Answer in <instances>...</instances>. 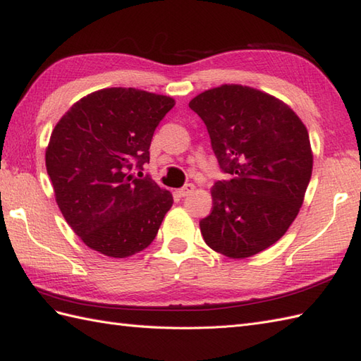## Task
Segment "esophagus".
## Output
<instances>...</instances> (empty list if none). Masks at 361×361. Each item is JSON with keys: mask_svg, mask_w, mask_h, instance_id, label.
Returning <instances> with one entry per match:
<instances>
[{"mask_svg": "<svg viewBox=\"0 0 361 361\" xmlns=\"http://www.w3.org/2000/svg\"><path fill=\"white\" fill-rule=\"evenodd\" d=\"M194 189H195V186H194V184H192V183L184 184V186H183L181 189L177 190V194H178L180 197H188V195L192 194V192H194Z\"/></svg>", "mask_w": 361, "mask_h": 361, "instance_id": "1", "label": "esophagus"}]
</instances>
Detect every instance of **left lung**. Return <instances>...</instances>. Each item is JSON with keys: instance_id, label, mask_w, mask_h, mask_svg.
Returning <instances> with one entry per match:
<instances>
[{"instance_id": "8db88e82", "label": "left lung", "mask_w": 361, "mask_h": 361, "mask_svg": "<svg viewBox=\"0 0 361 361\" xmlns=\"http://www.w3.org/2000/svg\"><path fill=\"white\" fill-rule=\"evenodd\" d=\"M189 107L231 175L214 184L201 235L229 258L262 252L286 233L303 204L314 161L306 126L280 99L240 85L209 89Z\"/></svg>"}]
</instances>
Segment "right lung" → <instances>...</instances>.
<instances>
[{
	"label": "right lung",
	"mask_w": 361,
	"mask_h": 361,
	"mask_svg": "<svg viewBox=\"0 0 361 361\" xmlns=\"http://www.w3.org/2000/svg\"><path fill=\"white\" fill-rule=\"evenodd\" d=\"M171 97L133 87L97 90L56 123L46 167L67 224L99 254L126 258L157 237L173 198L146 175L157 126Z\"/></svg>",
	"instance_id": "add662e5"
}]
</instances>
